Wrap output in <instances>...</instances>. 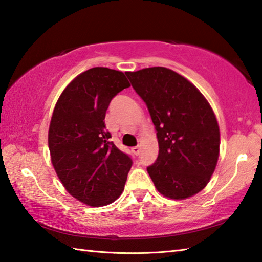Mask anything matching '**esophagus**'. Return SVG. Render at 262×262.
Segmentation results:
<instances>
[{"label":"esophagus","instance_id":"34e87169","mask_svg":"<svg viewBox=\"0 0 262 262\" xmlns=\"http://www.w3.org/2000/svg\"><path fill=\"white\" fill-rule=\"evenodd\" d=\"M132 152L133 154H134L135 156H139L140 154H141V149H140V146H134L132 149Z\"/></svg>","mask_w":262,"mask_h":262}]
</instances>
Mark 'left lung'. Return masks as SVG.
I'll return each mask as SVG.
<instances>
[{"label": "left lung", "mask_w": 262, "mask_h": 262, "mask_svg": "<svg viewBox=\"0 0 262 262\" xmlns=\"http://www.w3.org/2000/svg\"><path fill=\"white\" fill-rule=\"evenodd\" d=\"M126 75L157 130L159 154L146 168L157 190L170 199L198 193L210 181L220 150V130L210 104L169 69L158 66Z\"/></svg>", "instance_id": "1"}]
</instances>
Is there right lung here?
<instances>
[{
	"label": "right lung",
	"mask_w": 262,
	"mask_h": 262,
	"mask_svg": "<svg viewBox=\"0 0 262 262\" xmlns=\"http://www.w3.org/2000/svg\"><path fill=\"white\" fill-rule=\"evenodd\" d=\"M128 87L120 71L90 69L65 88L52 113L51 163L65 189L89 206L115 202L133 165L130 157L108 141L104 122L112 98Z\"/></svg>",
	"instance_id": "obj_1"
}]
</instances>
